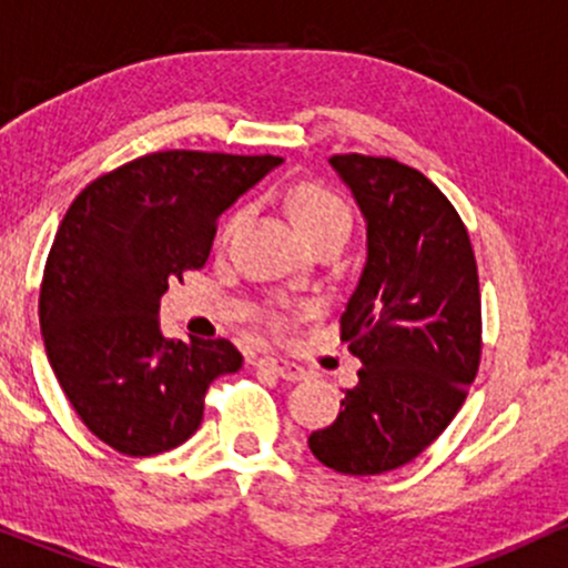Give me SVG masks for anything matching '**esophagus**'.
<instances>
[{"label": "esophagus", "mask_w": 568, "mask_h": 568, "mask_svg": "<svg viewBox=\"0 0 568 568\" xmlns=\"http://www.w3.org/2000/svg\"><path fill=\"white\" fill-rule=\"evenodd\" d=\"M257 365L263 369H271L273 375H278V378L284 381H301L305 375V369L301 365H295V362L290 359H278V356H260Z\"/></svg>", "instance_id": "esophagus-1"}]
</instances>
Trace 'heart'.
I'll list each match as a JSON object with an SVG mask.
<instances>
[{"label":"heart","instance_id":"heart-1","mask_svg":"<svg viewBox=\"0 0 568 568\" xmlns=\"http://www.w3.org/2000/svg\"><path fill=\"white\" fill-rule=\"evenodd\" d=\"M290 216L303 235H314L335 225H352V214H348L346 203L329 193V190L318 187V184H305V187H297L290 195ZM239 222L241 212L225 222L222 239H227Z\"/></svg>","mask_w":568,"mask_h":568}]
</instances>
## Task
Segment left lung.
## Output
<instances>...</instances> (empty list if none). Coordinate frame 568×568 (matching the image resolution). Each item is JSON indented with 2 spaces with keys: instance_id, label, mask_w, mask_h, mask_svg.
I'll return each mask as SVG.
<instances>
[{
  "instance_id": "1",
  "label": "left lung",
  "mask_w": 568,
  "mask_h": 568,
  "mask_svg": "<svg viewBox=\"0 0 568 568\" xmlns=\"http://www.w3.org/2000/svg\"><path fill=\"white\" fill-rule=\"evenodd\" d=\"M365 216L367 260L341 316L359 384L308 437L324 467L381 475L443 435L480 365V284L467 227L422 171L333 155Z\"/></svg>"
}]
</instances>
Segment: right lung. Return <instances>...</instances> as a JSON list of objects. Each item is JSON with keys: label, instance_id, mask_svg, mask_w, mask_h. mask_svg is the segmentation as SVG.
Here are the masks:
<instances>
[{"label": "right lung", "instance_id": "add662e5", "mask_svg": "<svg viewBox=\"0 0 568 568\" xmlns=\"http://www.w3.org/2000/svg\"><path fill=\"white\" fill-rule=\"evenodd\" d=\"M276 155L169 150L120 165L69 206L48 254L40 329L48 362L82 424L125 456L193 437L214 378L244 359L231 341L161 329V297L209 260L216 220Z\"/></svg>", "mask_w": 568, "mask_h": 568}]
</instances>
